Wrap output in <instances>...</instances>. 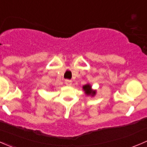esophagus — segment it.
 <instances>
[{
  "instance_id": "esophagus-1",
  "label": "esophagus",
  "mask_w": 147,
  "mask_h": 147,
  "mask_svg": "<svg viewBox=\"0 0 147 147\" xmlns=\"http://www.w3.org/2000/svg\"><path fill=\"white\" fill-rule=\"evenodd\" d=\"M71 84H72V81H71V80H69V79L65 80V84H66V86H71Z\"/></svg>"
}]
</instances>
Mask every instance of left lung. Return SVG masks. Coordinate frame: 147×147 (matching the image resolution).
Instances as JSON below:
<instances>
[{
  "label": "left lung",
  "instance_id": "1",
  "mask_svg": "<svg viewBox=\"0 0 147 147\" xmlns=\"http://www.w3.org/2000/svg\"><path fill=\"white\" fill-rule=\"evenodd\" d=\"M91 88H92L91 86H90L89 84L84 85V86H83V89H84V90L85 91V93H86L87 96H94L95 95H96V90H92Z\"/></svg>",
  "mask_w": 147,
  "mask_h": 147
}]
</instances>
